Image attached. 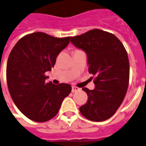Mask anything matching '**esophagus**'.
I'll return each mask as SVG.
<instances>
[{
    "instance_id": "esophagus-1",
    "label": "esophagus",
    "mask_w": 146,
    "mask_h": 146,
    "mask_svg": "<svg viewBox=\"0 0 146 146\" xmlns=\"http://www.w3.org/2000/svg\"><path fill=\"white\" fill-rule=\"evenodd\" d=\"M78 90H79V88H78L77 86H72V92H76V91H78Z\"/></svg>"
}]
</instances>
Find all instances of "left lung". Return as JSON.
Returning <instances> with one entry per match:
<instances>
[{"instance_id": "left-lung-1", "label": "left lung", "mask_w": 146, "mask_h": 146, "mask_svg": "<svg viewBox=\"0 0 146 146\" xmlns=\"http://www.w3.org/2000/svg\"><path fill=\"white\" fill-rule=\"evenodd\" d=\"M71 42L87 54L88 70L96 85L93 90L82 89L88 100L80 112L91 121H105L114 115L127 92L130 76L127 51L115 35L99 29L71 37Z\"/></svg>"}]
</instances>
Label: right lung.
<instances>
[{"label":"right lung","instance_id":"add662e5","mask_svg":"<svg viewBox=\"0 0 146 146\" xmlns=\"http://www.w3.org/2000/svg\"><path fill=\"white\" fill-rule=\"evenodd\" d=\"M69 42V36L56 38L36 32L20 38L11 50L7 65L8 90L17 108L33 121L44 122L54 118L72 91L68 84L46 83L44 74Z\"/></svg>","mask_w":146,"mask_h":146}]
</instances>
